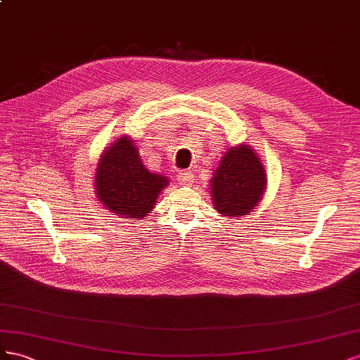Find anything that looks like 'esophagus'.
Wrapping results in <instances>:
<instances>
[{
  "label": "esophagus",
  "instance_id": "34e87169",
  "mask_svg": "<svg viewBox=\"0 0 360 360\" xmlns=\"http://www.w3.org/2000/svg\"><path fill=\"white\" fill-rule=\"evenodd\" d=\"M193 178H194V174L190 170H181L178 173V181L181 186H188V184L193 182Z\"/></svg>",
  "mask_w": 360,
  "mask_h": 360
}]
</instances>
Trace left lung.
I'll use <instances>...</instances> for the list:
<instances>
[{
	"instance_id": "obj_1",
	"label": "left lung",
	"mask_w": 360,
	"mask_h": 360,
	"mask_svg": "<svg viewBox=\"0 0 360 360\" xmlns=\"http://www.w3.org/2000/svg\"><path fill=\"white\" fill-rule=\"evenodd\" d=\"M265 181L262 162L249 146L231 148L211 179L214 208L226 217L248 215L259 203Z\"/></svg>"
}]
</instances>
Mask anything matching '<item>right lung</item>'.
I'll return each instance as SVG.
<instances>
[{"label":"right lung","instance_id":"add662e5","mask_svg":"<svg viewBox=\"0 0 360 360\" xmlns=\"http://www.w3.org/2000/svg\"><path fill=\"white\" fill-rule=\"evenodd\" d=\"M167 184V178L143 166L134 141L128 137H120L104 152L95 176L98 199L127 219L148 215Z\"/></svg>","mask_w":360,"mask_h":360}]
</instances>
